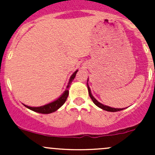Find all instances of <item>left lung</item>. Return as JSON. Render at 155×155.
Returning a JSON list of instances; mask_svg holds the SVG:
<instances>
[{"mask_svg": "<svg viewBox=\"0 0 155 155\" xmlns=\"http://www.w3.org/2000/svg\"><path fill=\"white\" fill-rule=\"evenodd\" d=\"M87 90H88L89 96H90V97L91 98V100H92V101H93V102H94V104L96 106H97L98 107L101 108V109H104V110L108 111V112H118V111H121V110H123V109H115V108L109 107H107V106L104 105V104H101V103L98 102V101H97V100L95 99V98L93 96H92L91 93L90 87H89L88 86H87Z\"/></svg>", "mask_w": 155, "mask_h": 155, "instance_id": "8db88e82", "label": "left lung"}]
</instances>
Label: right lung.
<instances>
[{
  "label": "right lung",
  "mask_w": 155,
  "mask_h": 155,
  "mask_svg": "<svg viewBox=\"0 0 155 155\" xmlns=\"http://www.w3.org/2000/svg\"><path fill=\"white\" fill-rule=\"evenodd\" d=\"M77 72H78V70H76V71L75 72L73 75H72L71 77H70V81H69V83H68V87H67L66 91L64 92L63 94H62L61 96L58 100H56V101L50 103V104H46V105L43 106V107H28V106H26V105H25V106L27 108H28L29 109H31V110L34 111V112H39V113H42V114L51 113V112H54V111H56L57 109H58L59 108H60L64 104L65 101H66L67 98H68V94H69V87H70V85L71 84L72 81L74 79V78H75V76H76V73H77Z\"/></svg>",
  "instance_id": "1"
}]
</instances>
